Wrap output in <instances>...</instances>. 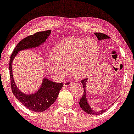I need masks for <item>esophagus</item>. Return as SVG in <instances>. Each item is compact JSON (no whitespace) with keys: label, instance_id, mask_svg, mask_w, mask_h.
<instances>
[{"label":"esophagus","instance_id":"esophagus-1","mask_svg":"<svg viewBox=\"0 0 134 134\" xmlns=\"http://www.w3.org/2000/svg\"><path fill=\"white\" fill-rule=\"evenodd\" d=\"M72 82L71 81V80H66L65 81V83H64V86L65 87H69V85H71V84H72Z\"/></svg>","mask_w":134,"mask_h":134}]
</instances>
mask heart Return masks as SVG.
<instances>
[{"label":"heart","instance_id":"1","mask_svg":"<svg viewBox=\"0 0 134 134\" xmlns=\"http://www.w3.org/2000/svg\"><path fill=\"white\" fill-rule=\"evenodd\" d=\"M99 56V49L94 40L70 38L55 47L54 55L47 57L46 65L54 77L61 79L68 67L75 76L87 77L94 68Z\"/></svg>","mask_w":134,"mask_h":134}]
</instances>
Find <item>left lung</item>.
I'll return each mask as SVG.
<instances>
[{"mask_svg": "<svg viewBox=\"0 0 134 134\" xmlns=\"http://www.w3.org/2000/svg\"><path fill=\"white\" fill-rule=\"evenodd\" d=\"M94 35L97 36L98 39L99 40H105V39H109L110 37L109 36H107V35L102 34V33H94ZM88 79H85L82 80L81 83H82V85H83V94L81 97V99H80L79 101V105L81 107V109L83 110L84 111H85L86 113H88V114L92 115H100L101 113H104V111H106L107 109L105 110H102L99 111H95L93 110L90 106L89 104L88 103V100L87 99V94H86V86H87V82Z\"/></svg>", "mask_w": 134, "mask_h": 134, "instance_id": "8db88e82", "label": "left lung"}]
</instances>
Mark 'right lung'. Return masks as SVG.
Returning a JSON list of instances; mask_svg holds the SVG:
<instances>
[{"mask_svg":"<svg viewBox=\"0 0 134 134\" xmlns=\"http://www.w3.org/2000/svg\"><path fill=\"white\" fill-rule=\"evenodd\" d=\"M51 34V30H46L37 32L34 35L24 38L18 44L10 57L9 70L12 92L17 99L27 109L36 112L45 111L54 103L63 83L52 82L45 77L42 82L40 89L37 91L33 94H24L18 89L14 82L12 72V63L18 52L40 46L44 43Z\"/></svg>","mask_w":134,"mask_h":134,"instance_id":"obj_1","label":"right lung"}]
</instances>
